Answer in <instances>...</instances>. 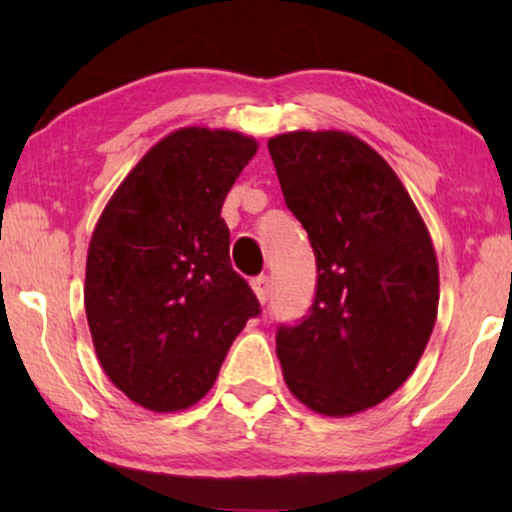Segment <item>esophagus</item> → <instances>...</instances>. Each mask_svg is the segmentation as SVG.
Wrapping results in <instances>:
<instances>
[{
  "label": "esophagus",
  "instance_id": "esophagus-1",
  "mask_svg": "<svg viewBox=\"0 0 512 512\" xmlns=\"http://www.w3.org/2000/svg\"><path fill=\"white\" fill-rule=\"evenodd\" d=\"M251 289H254V293L258 296V300L261 303H268L270 300V293H272V282L268 275H261V277H254L251 279Z\"/></svg>",
  "mask_w": 512,
  "mask_h": 512
}]
</instances>
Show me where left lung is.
I'll return each mask as SVG.
<instances>
[{"label": "left lung", "mask_w": 512, "mask_h": 512, "mask_svg": "<svg viewBox=\"0 0 512 512\" xmlns=\"http://www.w3.org/2000/svg\"><path fill=\"white\" fill-rule=\"evenodd\" d=\"M268 151L317 258L310 310L275 335L284 380L314 412L354 415L415 370L438 314L436 251L401 179L361 139L289 132Z\"/></svg>", "instance_id": "8db88e82"}]
</instances>
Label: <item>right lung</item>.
I'll use <instances>...</instances> for the list:
<instances>
[{"label":"right lung","mask_w":512,"mask_h":512,"mask_svg":"<svg viewBox=\"0 0 512 512\" xmlns=\"http://www.w3.org/2000/svg\"><path fill=\"white\" fill-rule=\"evenodd\" d=\"M256 142L228 130L172 132L139 160L97 221L86 317L104 373L130 401L184 410L212 389L261 303L230 265L223 200Z\"/></svg>","instance_id":"right-lung-1"}]
</instances>
